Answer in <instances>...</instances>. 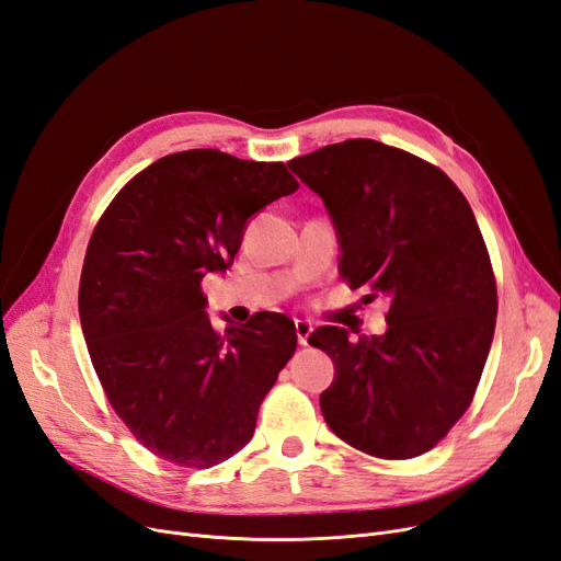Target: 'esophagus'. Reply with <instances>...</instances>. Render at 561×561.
<instances>
[{"instance_id":"obj_1","label":"esophagus","mask_w":561,"mask_h":561,"mask_svg":"<svg viewBox=\"0 0 561 561\" xmlns=\"http://www.w3.org/2000/svg\"><path fill=\"white\" fill-rule=\"evenodd\" d=\"M295 330H297V342H299L301 346H307L309 334L313 332L311 322H309V320H295Z\"/></svg>"}]
</instances>
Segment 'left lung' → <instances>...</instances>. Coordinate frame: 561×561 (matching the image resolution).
Wrapping results in <instances>:
<instances>
[{
    "mask_svg": "<svg viewBox=\"0 0 561 561\" xmlns=\"http://www.w3.org/2000/svg\"><path fill=\"white\" fill-rule=\"evenodd\" d=\"M287 165L325 203L351 290L390 301L381 336L311 332L334 363L322 416L369 456L426 454L470 407L496 328L494 268L468 201L437 165L367 138Z\"/></svg>",
    "mask_w": 561,
    "mask_h": 561,
    "instance_id": "obj_1",
    "label": "left lung"
}]
</instances>
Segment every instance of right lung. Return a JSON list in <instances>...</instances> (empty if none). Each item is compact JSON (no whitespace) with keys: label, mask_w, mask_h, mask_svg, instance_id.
<instances>
[{"label":"right lung","mask_w":561,"mask_h":561,"mask_svg":"<svg viewBox=\"0 0 561 561\" xmlns=\"http://www.w3.org/2000/svg\"><path fill=\"white\" fill-rule=\"evenodd\" d=\"M297 190L280 161L190 149L147 165L98 219L79 280L83 339L116 416L168 463L210 468L241 451L293 358L290 318L260 311L222 334L201 283L229 268L254 213Z\"/></svg>","instance_id":"add662e5"}]
</instances>
